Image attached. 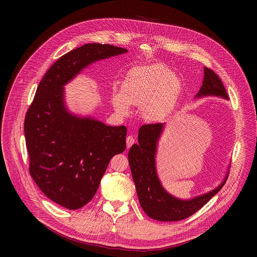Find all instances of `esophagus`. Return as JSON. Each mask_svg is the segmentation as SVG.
Wrapping results in <instances>:
<instances>
[{
	"label": "esophagus",
	"mask_w": 257,
	"mask_h": 257,
	"mask_svg": "<svg viewBox=\"0 0 257 257\" xmlns=\"http://www.w3.org/2000/svg\"><path fill=\"white\" fill-rule=\"evenodd\" d=\"M135 142V139H134V137L133 136H128L127 138H126V144H127V149H130L131 146H132V144Z\"/></svg>",
	"instance_id": "1"
}]
</instances>
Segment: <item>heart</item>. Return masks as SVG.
I'll return each instance as SVG.
<instances>
[{"label": "heart", "instance_id": "obj_1", "mask_svg": "<svg viewBox=\"0 0 257 257\" xmlns=\"http://www.w3.org/2000/svg\"><path fill=\"white\" fill-rule=\"evenodd\" d=\"M181 81L162 64L135 68L129 72L122 90H114L112 103L121 115L130 113V104L141 106L142 117L152 122L164 119L174 107Z\"/></svg>", "mask_w": 257, "mask_h": 257}]
</instances>
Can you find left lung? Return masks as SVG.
I'll list each match as a JSON object with an SVG mask.
<instances>
[{
    "label": "left lung",
    "instance_id": "8db88e82",
    "mask_svg": "<svg viewBox=\"0 0 257 257\" xmlns=\"http://www.w3.org/2000/svg\"><path fill=\"white\" fill-rule=\"evenodd\" d=\"M209 95L229 98L222 80L212 70L204 67L202 85L195 97ZM164 128V123L141 126L138 144L131 146L128 159L139 203L144 212L157 221L176 222L189 217L207 203L225 185L229 172L221 184L207 193L191 199H180L171 195L163 187L156 166L158 143Z\"/></svg>",
    "mask_w": 257,
    "mask_h": 257
}]
</instances>
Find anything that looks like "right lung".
Wrapping results in <instances>:
<instances>
[{"instance_id": "add662e5", "label": "right lung", "mask_w": 257, "mask_h": 257, "mask_svg": "<svg viewBox=\"0 0 257 257\" xmlns=\"http://www.w3.org/2000/svg\"><path fill=\"white\" fill-rule=\"evenodd\" d=\"M127 53L86 44L58 59L36 89L24 120L29 173L54 202L78 209L94 196L111 159L126 149L127 128L69 112L64 85L92 63Z\"/></svg>"}]
</instances>
